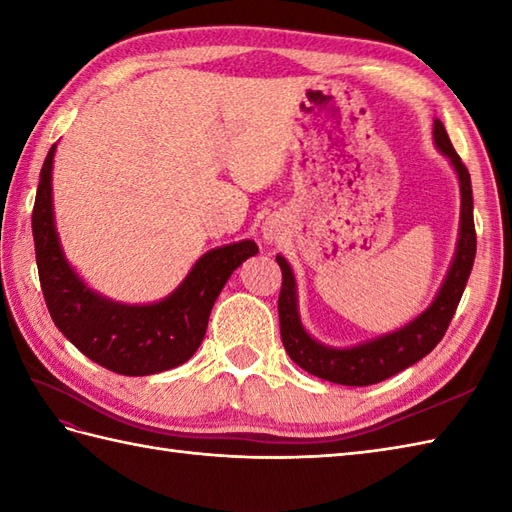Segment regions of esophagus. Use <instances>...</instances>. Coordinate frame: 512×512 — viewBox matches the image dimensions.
<instances>
[{
	"label": "esophagus",
	"mask_w": 512,
	"mask_h": 512,
	"mask_svg": "<svg viewBox=\"0 0 512 512\" xmlns=\"http://www.w3.org/2000/svg\"><path fill=\"white\" fill-rule=\"evenodd\" d=\"M264 237L268 239V242H279V237H281L279 228L275 224H266L264 226Z\"/></svg>",
	"instance_id": "esophagus-1"
}]
</instances>
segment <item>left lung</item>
I'll return each mask as SVG.
<instances>
[{
	"instance_id": "obj_1",
	"label": "left lung",
	"mask_w": 512,
	"mask_h": 512,
	"mask_svg": "<svg viewBox=\"0 0 512 512\" xmlns=\"http://www.w3.org/2000/svg\"><path fill=\"white\" fill-rule=\"evenodd\" d=\"M433 138L444 156L451 160V165L458 171L460 178V193H462V217H460V239L458 250L447 279L438 292L436 301L431 303L429 310H424L418 319H413L405 328L380 336L363 345L350 347V350H334L310 339V334L303 330L297 312V288L295 277L288 262L277 255V264L281 268V292L277 301L279 310V330L281 341L288 356L301 369H306L312 376L323 380L350 387H365L380 383V380L391 378L394 374L407 369L409 365L418 363L420 358L427 356L436 347L449 323L453 319L462 292L469 281L471 268L475 262L477 250V235L473 222V191H471V176L469 169L464 167L458 151L453 149L447 129L440 121L433 127Z\"/></svg>"
}]
</instances>
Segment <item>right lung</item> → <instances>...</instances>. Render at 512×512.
I'll return each mask as SVG.
<instances>
[{"mask_svg":"<svg viewBox=\"0 0 512 512\" xmlns=\"http://www.w3.org/2000/svg\"><path fill=\"white\" fill-rule=\"evenodd\" d=\"M50 147L41 167L32 237L43 299L54 325L74 347L110 372L149 376L189 361L198 350L213 303L237 266L257 253V244L237 242L200 257L182 286L151 306H123L103 299L65 262L52 217Z\"/></svg>","mask_w":512,"mask_h":512,"instance_id":"obj_1","label":"right lung"}]
</instances>
